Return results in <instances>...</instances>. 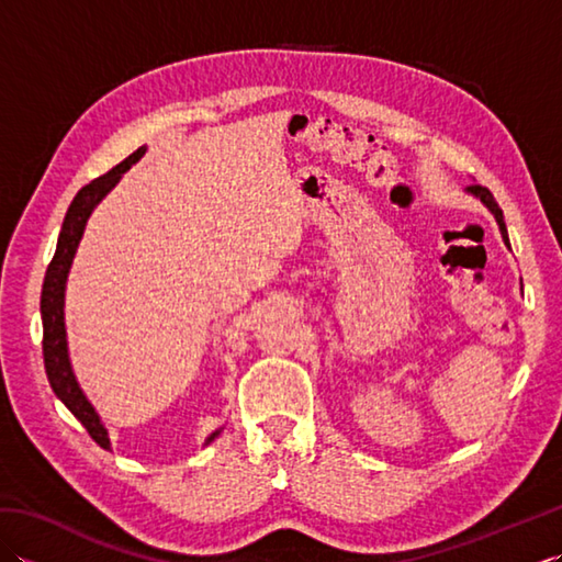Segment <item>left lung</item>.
<instances>
[{"label":"left lung","instance_id":"left-lung-1","mask_svg":"<svg viewBox=\"0 0 562 562\" xmlns=\"http://www.w3.org/2000/svg\"><path fill=\"white\" fill-rule=\"evenodd\" d=\"M471 193L473 195H479L487 207L493 210V214H495V220H497V224H499V232H503V236H505V244L509 246V238H507V226H505V220H503V210L497 207V202H495V198H493V193L487 188H483V186H471Z\"/></svg>","mask_w":562,"mask_h":562}]
</instances>
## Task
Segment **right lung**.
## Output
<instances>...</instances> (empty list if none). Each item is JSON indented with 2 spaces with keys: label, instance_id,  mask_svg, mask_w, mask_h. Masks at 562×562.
<instances>
[{
  "label": "right lung",
  "instance_id": "obj_1",
  "mask_svg": "<svg viewBox=\"0 0 562 562\" xmlns=\"http://www.w3.org/2000/svg\"><path fill=\"white\" fill-rule=\"evenodd\" d=\"M142 154H145V147H139L135 154H130L125 161L113 166L109 173L93 178V181L89 186H83L75 195V200H71V205L65 214L63 229H59L55 256L50 260V266H47V270H45L43 292H41L43 360H45L47 381H50L55 396L67 405L71 415H75L83 427H87L91 439L103 449H111L109 432H105V427L101 425L97 411L91 408V403L81 393L75 374H71V367H69L67 338H65V282H67L71 258H75V250L79 246V238L83 234V226H87L91 210L97 207V202L105 193H109V190L117 181H121V176L142 157ZM214 437H217V432H214L207 441H212Z\"/></svg>",
  "mask_w": 562,
  "mask_h": 562
}]
</instances>
